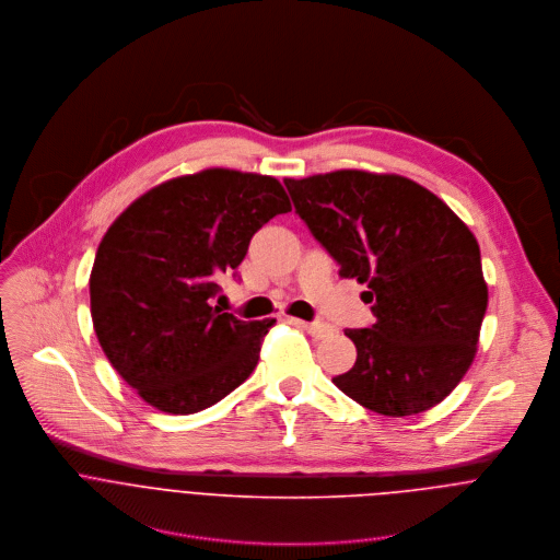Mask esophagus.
I'll list each match as a JSON object with an SVG mask.
<instances>
[{
  "label": "esophagus",
  "instance_id": "34e87169",
  "mask_svg": "<svg viewBox=\"0 0 560 560\" xmlns=\"http://www.w3.org/2000/svg\"><path fill=\"white\" fill-rule=\"evenodd\" d=\"M289 322H291L293 326L306 330V332H308L311 337H315V339H324V337H328V335L332 332V326H328V324H324V322H304V319H298V317H291Z\"/></svg>",
  "mask_w": 560,
  "mask_h": 560
}]
</instances>
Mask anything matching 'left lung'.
<instances>
[{
    "mask_svg": "<svg viewBox=\"0 0 560 560\" xmlns=\"http://www.w3.org/2000/svg\"><path fill=\"white\" fill-rule=\"evenodd\" d=\"M284 186L339 276L368 287L361 298L376 317L346 330L357 361L332 383L392 418L435 407L470 368L488 306L472 232L400 175L335 171Z\"/></svg>",
    "mask_w": 560,
    "mask_h": 560,
    "instance_id": "1",
    "label": "left lung"
}]
</instances>
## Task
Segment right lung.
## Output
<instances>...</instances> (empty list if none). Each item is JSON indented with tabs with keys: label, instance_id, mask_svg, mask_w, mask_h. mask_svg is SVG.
Here are the masks:
<instances>
[{
	"label": "right lung",
	"instance_id": "right-lung-1",
	"mask_svg": "<svg viewBox=\"0 0 560 560\" xmlns=\"http://www.w3.org/2000/svg\"><path fill=\"white\" fill-rule=\"evenodd\" d=\"M284 212L291 203L276 177L208 168L151 188L112 223L90 276L92 319L142 400L197 413L254 372L276 319H238L212 298L252 236Z\"/></svg>",
	"mask_w": 560,
	"mask_h": 560
}]
</instances>
